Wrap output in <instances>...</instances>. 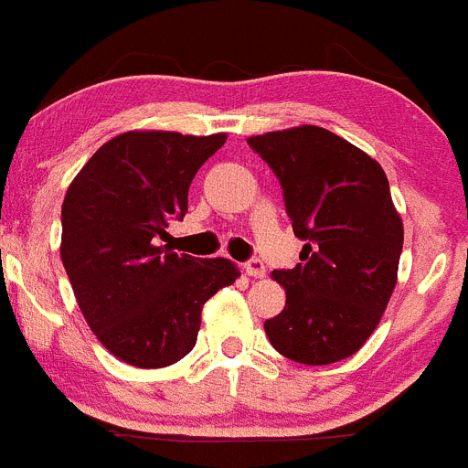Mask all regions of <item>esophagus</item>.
Returning a JSON list of instances; mask_svg holds the SVG:
<instances>
[{
  "label": "esophagus",
  "mask_w": 468,
  "mask_h": 468,
  "mask_svg": "<svg viewBox=\"0 0 468 468\" xmlns=\"http://www.w3.org/2000/svg\"><path fill=\"white\" fill-rule=\"evenodd\" d=\"M244 272H247L249 277L261 279V277H265V272H268V270H265L263 261H261V259H251V261H249V263H244Z\"/></svg>",
  "instance_id": "34e87169"
}]
</instances>
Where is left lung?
<instances>
[{"instance_id": "1", "label": "left lung", "mask_w": 468, "mask_h": 468, "mask_svg": "<svg viewBox=\"0 0 468 468\" xmlns=\"http://www.w3.org/2000/svg\"><path fill=\"white\" fill-rule=\"evenodd\" d=\"M249 147L274 170L303 263L274 270L286 307L265 321L288 360L330 365L372 337L397 283L404 226L372 156L321 126L251 135Z\"/></svg>"}]
</instances>
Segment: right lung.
Masks as SVG:
<instances>
[{
  "instance_id": "add662e5",
  "label": "right lung",
  "mask_w": 468,
  "mask_h": 468,
  "mask_svg": "<svg viewBox=\"0 0 468 468\" xmlns=\"http://www.w3.org/2000/svg\"><path fill=\"white\" fill-rule=\"evenodd\" d=\"M226 133L126 131L82 165L62 205L64 270L96 339L122 362L159 369L196 346L203 304L239 277L226 259L159 247Z\"/></svg>"
}]
</instances>
